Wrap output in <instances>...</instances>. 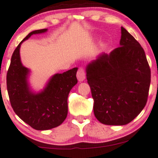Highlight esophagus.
I'll return each instance as SVG.
<instances>
[{"instance_id": "34e87169", "label": "esophagus", "mask_w": 158, "mask_h": 158, "mask_svg": "<svg viewBox=\"0 0 158 158\" xmlns=\"http://www.w3.org/2000/svg\"><path fill=\"white\" fill-rule=\"evenodd\" d=\"M76 76H77V79L79 82L84 81L85 79V73L84 69L82 68V67L79 68L77 72V74H76Z\"/></svg>"}]
</instances>
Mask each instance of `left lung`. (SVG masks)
Masks as SVG:
<instances>
[{
    "mask_svg": "<svg viewBox=\"0 0 158 158\" xmlns=\"http://www.w3.org/2000/svg\"><path fill=\"white\" fill-rule=\"evenodd\" d=\"M120 46L101 53L86 67L94 99V113L107 125H125L147 103L151 70L145 52L134 37L121 27Z\"/></svg>",
    "mask_w": 158,
    "mask_h": 158,
    "instance_id": "left-lung-1",
    "label": "left lung"
}]
</instances>
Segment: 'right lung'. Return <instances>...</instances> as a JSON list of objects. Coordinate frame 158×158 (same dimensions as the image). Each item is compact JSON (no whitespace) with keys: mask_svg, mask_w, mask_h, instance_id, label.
<instances>
[{"mask_svg":"<svg viewBox=\"0 0 158 158\" xmlns=\"http://www.w3.org/2000/svg\"><path fill=\"white\" fill-rule=\"evenodd\" d=\"M48 29L28 34L13 52L6 75V87L10 101L15 113L37 131H46L59 126L67 115V98L77 83V67L63 73L53 75L39 92L31 90L28 82L30 70L22 64L20 58L22 43L33 34H43Z\"/></svg>","mask_w":158,"mask_h":158,"instance_id":"1","label":"right lung"}]
</instances>
